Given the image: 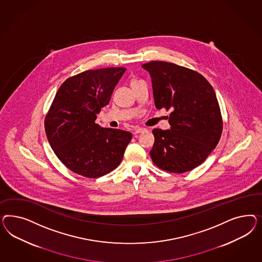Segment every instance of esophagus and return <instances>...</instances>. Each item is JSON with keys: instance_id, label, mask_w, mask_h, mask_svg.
Listing matches in <instances>:
<instances>
[{"instance_id": "obj_1", "label": "esophagus", "mask_w": 262, "mask_h": 262, "mask_svg": "<svg viewBox=\"0 0 262 262\" xmlns=\"http://www.w3.org/2000/svg\"><path fill=\"white\" fill-rule=\"evenodd\" d=\"M147 132V128H145V127H136L135 129V135H137V134H142V133H146Z\"/></svg>"}]
</instances>
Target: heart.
<instances>
[{"label": "heart", "mask_w": 262, "mask_h": 262, "mask_svg": "<svg viewBox=\"0 0 262 262\" xmlns=\"http://www.w3.org/2000/svg\"><path fill=\"white\" fill-rule=\"evenodd\" d=\"M135 81H138V80H134V81H133V82H132V83H134V82H135Z\"/></svg>", "instance_id": "1"}]
</instances>
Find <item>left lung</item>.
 Listing matches in <instances>:
<instances>
[{
    "label": "left lung",
    "mask_w": 262,
    "mask_h": 262,
    "mask_svg": "<svg viewBox=\"0 0 262 262\" xmlns=\"http://www.w3.org/2000/svg\"><path fill=\"white\" fill-rule=\"evenodd\" d=\"M142 67L151 75L156 107L172 111L170 129L152 130L151 160L171 173L191 171L206 160L222 135L214 89L198 72L177 64L151 61Z\"/></svg>",
    "instance_id": "left-lung-1"
}]
</instances>
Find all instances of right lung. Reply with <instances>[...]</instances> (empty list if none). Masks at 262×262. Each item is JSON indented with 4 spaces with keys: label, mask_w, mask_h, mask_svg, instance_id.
Returning a JSON list of instances; mask_svg holds the SVG:
<instances>
[{
    "label": "right lung",
    "mask_w": 262,
    "mask_h": 262,
    "mask_svg": "<svg viewBox=\"0 0 262 262\" xmlns=\"http://www.w3.org/2000/svg\"><path fill=\"white\" fill-rule=\"evenodd\" d=\"M127 69L88 70L66 79L58 88L45 118L48 141L56 157L76 174L99 178L117 168L133 135L101 127L97 114Z\"/></svg>",
    "instance_id": "obj_1"
}]
</instances>
